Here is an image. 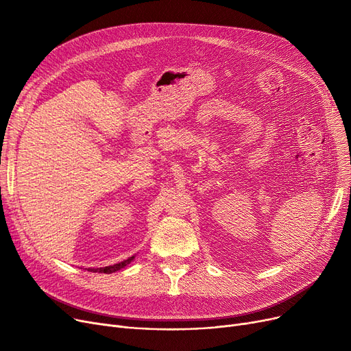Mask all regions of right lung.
Returning <instances> with one entry per match:
<instances>
[{
	"instance_id": "add662e5",
	"label": "right lung",
	"mask_w": 351,
	"mask_h": 351,
	"mask_svg": "<svg viewBox=\"0 0 351 351\" xmlns=\"http://www.w3.org/2000/svg\"><path fill=\"white\" fill-rule=\"evenodd\" d=\"M134 259H135V254H131V256H128V257H125V259L118 261V262H115V263H109V265H104V266H80V267H81V269H85V270H88V271L106 273V274H109V273H115V271L121 270L122 267H125L126 265L131 263Z\"/></svg>"
}]
</instances>
